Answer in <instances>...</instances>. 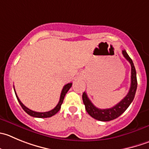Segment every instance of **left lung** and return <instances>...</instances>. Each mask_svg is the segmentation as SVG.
I'll return each mask as SVG.
<instances>
[{
    "label": "left lung",
    "instance_id": "1",
    "mask_svg": "<svg viewBox=\"0 0 149 149\" xmlns=\"http://www.w3.org/2000/svg\"><path fill=\"white\" fill-rule=\"evenodd\" d=\"M122 53L124 58L131 64V85H130V91H129L127 96L121 102H119L118 104L113 106L111 108L100 109L93 105V103L91 102V100L88 97L86 92L83 93V101L85 104V107H86V111L92 118L99 120V121H109L118 118V116H121L128 108V107L130 105V104L134 98V95H135L137 86L135 68H134L132 60L130 58L126 50H124V49L122 50Z\"/></svg>",
    "mask_w": 149,
    "mask_h": 149
}]
</instances>
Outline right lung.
Returning <instances> with one entry per match:
<instances>
[{
  "label": "right lung",
  "instance_id": "1",
  "mask_svg": "<svg viewBox=\"0 0 149 149\" xmlns=\"http://www.w3.org/2000/svg\"><path fill=\"white\" fill-rule=\"evenodd\" d=\"M72 83H68V84L65 85L64 87H63V89H62L61 93L60 100H59L58 103V104L56 105V107H55L54 109H52V110H49V111H48V112H45V113H39V112L33 111V110H30L29 108H28L27 107H25V106L24 105L22 102H21V101L19 100V99L18 98L17 95L15 88H14V90H15L17 99L19 104H20L21 107H22V109H23V110H25V111L26 112L28 115H30L31 116H33V117H36V118H49V117H51V116H54L55 114H56V113H57L60 110L61 106L62 103H63V99H64V97H65V95H66V93H67L68 91L69 90V88L72 87Z\"/></svg>",
  "mask_w": 149,
  "mask_h": 149
}]
</instances>
